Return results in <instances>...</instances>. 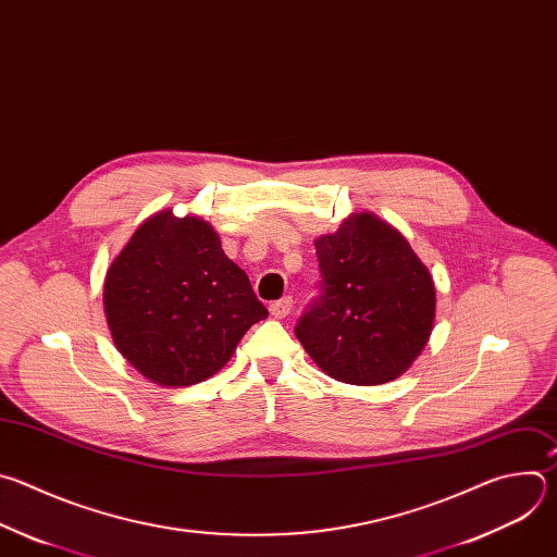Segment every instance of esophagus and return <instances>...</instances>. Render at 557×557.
Returning a JSON list of instances; mask_svg holds the SVG:
<instances>
[{
  "label": "esophagus",
  "mask_w": 557,
  "mask_h": 557,
  "mask_svg": "<svg viewBox=\"0 0 557 557\" xmlns=\"http://www.w3.org/2000/svg\"><path fill=\"white\" fill-rule=\"evenodd\" d=\"M289 311H292V298L289 296H285V298H281V300H274L272 305H270V313L274 315V318H285V315H289Z\"/></svg>",
  "instance_id": "1"
}]
</instances>
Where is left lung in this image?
I'll list each match as a JSON object with an SVG mask.
<instances>
[{"mask_svg": "<svg viewBox=\"0 0 557 557\" xmlns=\"http://www.w3.org/2000/svg\"><path fill=\"white\" fill-rule=\"evenodd\" d=\"M322 294L296 324L309 358L333 380L380 386L404 375L434 329V281L388 221L351 212L315 242Z\"/></svg>", "mask_w": 557, "mask_h": 557, "instance_id": "8db88e82", "label": "left lung"}]
</instances>
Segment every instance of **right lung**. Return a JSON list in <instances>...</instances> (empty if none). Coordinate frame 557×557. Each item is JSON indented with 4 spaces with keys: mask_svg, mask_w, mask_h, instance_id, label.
Returning <instances> with one entry per match:
<instances>
[{
    "mask_svg": "<svg viewBox=\"0 0 557 557\" xmlns=\"http://www.w3.org/2000/svg\"><path fill=\"white\" fill-rule=\"evenodd\" d=\"M102 305L121 356L164 388L212 377L244 333L268 318L208 221L171 208L145 219L111 261Z\"/></svg>",
    "mask_w": 557,
    "mask_h": 557,
    "instance_id": "right-lung-1",
    "label": "right lung"
}]
</instances>
